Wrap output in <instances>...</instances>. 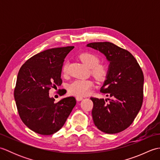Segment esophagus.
Segmentation results:
<instances>
[{"label": "esophagus", "mask_w": 160, "mask_h": 160, "mask_svg": "<svg viewBox=\"0 0 160 160\" xmlns=\"http://www.w3.org/2000/svg\"><path fill=\"white\" fill-rule=\"evenodd\" d=\"M82 100H83V98L81 96H77L76 97V100L77 101H81Z\"/></svg>", "instance_id": "obj_1"}]
</instances>
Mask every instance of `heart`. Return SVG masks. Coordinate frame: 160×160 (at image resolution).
Returning <instances> with one entry per match:
<instances>
[{
    "label": "heart",
    "mask_w": 160,
    "mask_h": 160,
    "mask_svg": "<svg viewBox=\"0 0 160 160\" xmlns=\"http://www.w3.org/2000/svg\"><path fill=\"white\" fill-rule=\"evenodd\" d=\"M80 58L86 65L91 68V73L98 80H102L108 73V67L104 64H100V58L91 52H84L80 55ZM63 73L67 72V64L63 66ZM93 84L89 80H76L71 83L68 90L70 94L76 96H84L89 92Z\"/></svg>",
    "instance_id": "1"
}]
</instances>
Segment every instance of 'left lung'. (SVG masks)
Listing matches in <instances>:
<instances>
[{
	"instance_id": "1",
	"label": "left lung",
	"mask_w": 160,
	"mask_h": 160,
	"mask_svg": "<svg viewBox=\"0 0 160 160\" xmlns=\"http://www.w3.org/2000/svg\"><path fill=\"white\" fill-rule=\"evenodd\" d=\"M100 51L110 62L107 80L100 92L111 99L91 97L92 117L97 128L108 134L123 131L130 126L142 107L144 74L136 59L127 50L109 42L87 45Z\"/></svg>"
}]
</instances>
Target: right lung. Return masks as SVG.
Segmentation results:
<instances>
[{"label":"right lung","mask_w":160,"mask_h":160,"mask_svg":"<svg viewBox=\"0 0 160 160\" xmlns=\"http://www.w3.org/2000/svg\"><path fill=\"white\" fill-rule=\"evenodd\" d=\"M73 48L43 51L27 60L18 71L14 89L17 109L23 123L36 133L49 135L59 131L76 106L74 97L55 103L49 96L52 88L62 84L64 60Z\"/></svg>","instance_id":"1"}]
</instances>
